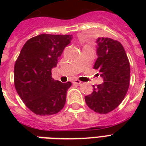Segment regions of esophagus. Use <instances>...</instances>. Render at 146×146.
Segmentation results:
<instances>
[{
    "label": "esophagus",
    "instance_id": "obj_1",
    "mask_svg": "<svg viewBox=\"0 0 146 146\" xmlns=\"http://www.w3.org/2000/svg\"><path fill=\"white\" fill-rule=\"evenodd\" d=\"M73 84H80L81 81L79 80H73Z\"/></svg>",
    "mask_w": 146,
    "mask_h": 146
}]
</instances>
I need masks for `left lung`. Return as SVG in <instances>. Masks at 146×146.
I'll return each mask as SVG.
<instances>
[{"label":"left lung","instance_id":"obj_1","mask_svg":"<svg viewBox=\"0 0 146 146\" xmlns=\"http://www.w3.org/2000/svg\"><path fill=\"white\" fill-rule=\"evenodd\" d=\"M98 58L94 69L99 70L102 84L93 85V92L85 96L91 110L106 114L119 106L127 92L130 83V63L123 45L108 37L97 40Z\"/></svg>","mask_w":146,"mask_h":146}]
</instances>
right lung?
Returning <instances> with one entry per match:
<instances>
[{"label":"right lung","instance_id":"1","mask_svg":"<svg viewBox=\"0 0 146 146\" xmlns=\"http://www.w3.org/2000/svg\"><path fill=\"white\" fill-rule=\"evenodd\" d=\"M72 35L40 34L23 45L14 67L16 92L27 108L40 116L58 113L66 104L71 82L62 83L51 76Z\"/></svg>","mask_w":146,"mask_h":146}]
</instances>
